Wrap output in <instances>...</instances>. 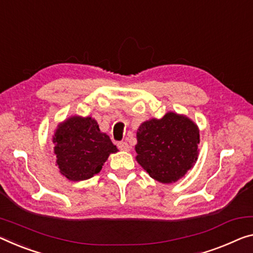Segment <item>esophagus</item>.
Instances as JSON below:
<instances>
[{"label":"esophagus","mask_w":253,"mask_h":253,"mask_svg":"<svg viewBox=\"0 0 253 253\" xmlns=\"http://www.w3.org/2000/svg\"><path fill=\"white\" fill-rule=\"evenodd\" d=\"M118 147H119V149L122 150V151H129L130 150V147H129V145H127V142H126V141L119 142Z\"/></svg>","instance_id":"esophagus-1"}]
</instances>
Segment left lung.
Listing matches in <instances>:
<instances>
[{
	"mask_svg": "<svg viewBox=\"0 0 253 253\" xmlns=\"http://www.w3.org/2000/svg\"><path fill=\"white\" fill-rule=\"evenodd\" d=\"M199 137L196 123L169 112L161 120L151 119L139 126L135 159L154 180L173 183L197 162Z\"/></svg>",
	"mask_w": 253,
	"mask_h": 253,
	"instance_id": "left-lung-1",
	"label": "left lung"
}]
</instances>
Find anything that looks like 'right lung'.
Instances as JSON below:
<instances>
[{
  "label": "right lung",
  "instance_id": "1",
  "mask_svg": "<svg viewBox=\"0 0 253 253\" xmlns=\"http://www.w3.org/2000/svg\"><path fill=\"white\" fill-rule=\"evenodd\" d=\"M56 165L71 181L88 180L99 173L110 154L118 151L110 137L100 132L90 116H71L59 124L53 135Z\"/></svg>",
  "mask_w": 253,
  "mask_h": 253
}]
</instances>
